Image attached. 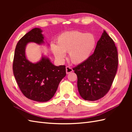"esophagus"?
<instances>
[{
	"label": "esophagus",
	"mask_w": 132,
	"mask_h": 132,
	"mask_svg": "<svg viewBox=\"0 0 132 132\" xmlns=\"http://www.w3.org/2000/svg\"><path fill=\"white\" fill-rule=\"evenodd\" d=\"M66 71L67 74H69L70 73V72L73 71V70H72V69L71 68V67L68 66L66 67Z\"/></svg>",
	"instance_id": "1"
}]
</instances>
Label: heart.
<instances>
[{
    "label": "heart",
    "mask_w": 132,
    "mask_h": 132,
    "mask_svg": "<svg viewBox=\"0 0 132 132\" xmlns=\"http://www.w3.org/2000/svg\"><path fill=\"white\" fill-rule=\"evenodd\" d=\"M96 44V38L92 33L72 30L59 36L57 38V46L53 45L52 50L58 60H63L65 57L64 53H69L72 62L80 64L90 57Z\"/></svg>",
    "instance_id": "heart-1"
}]
</instances>
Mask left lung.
Here are the masks:
<instances>
[{
	"mask_svg": "<svg viewBox=\"0 0 132 132\" xmlns=\"http://www.w3.org/2000/svg\"><path fill=\"white\" fill-rule=\"evenodd\" d=\"M117 67V47L104 30L90 57L72 68L77 75L81 97L86 100L95 101L105 96L111 88Z\"/></svg>",
	"mask_w": 132,
	"mask_h": 132,
	"instance_id": "left-lung-1",
	"label": "left lung"
}]
</instances>
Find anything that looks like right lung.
Here are the masks:
<instances>
[{
	"mask_svg": "<svg viewBox=\"0 0 132 132\" xmlns=\"http://www.w3.org/2000/svg\"><path fill=\"white\" fill-rule=\"evenodd\" d=\"M42 30L34 28L25 35L16 45L13 61V72L22 93L28 99L39 102L49 101L54 96L61 80L66 76V66H55L49 58L43 57L36 63L28 61L25 55L30 42L44 43Z\"/></svg>",
	"mask_w": 132,
	"mask_h": 132,
	"instance_id": "right-lung-1",
	"label": "right lung"
}]
</instances>
